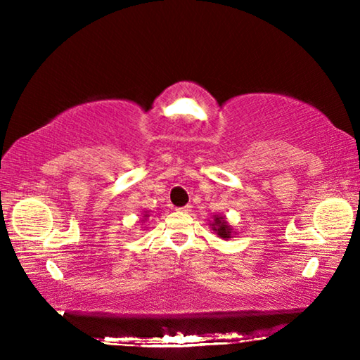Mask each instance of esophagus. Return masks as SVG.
I'll use <instances>...</instances> for the list:
<instances>
[{"label": "esophagus", "mask_w": 360, "mask_h": 360, "mask_svg": "<svg viewBox=\"0 0 360 360\" xmlns=\"http://www.w3.org/2000/svg\"><path fill=\"white\" fill-rule=\"evenodd\" d=\"M178 211H179V212H191V211H192V205L182 206V208H178Z\"/></svg>", "instance_id": "obj_1"}]
</instances>
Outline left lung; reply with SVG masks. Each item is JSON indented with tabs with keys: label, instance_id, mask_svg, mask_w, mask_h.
Segmentation results:
<instances>
[{
	"label": "left lung",
	"instance_id": "obj_1",
	"mask_svg": "<svg viewBox=\"0 0 360 360\" xmlns=\"http://www.w3.org/2000/svg\"><path fill=\"white\" fill-rule=\"evenodd\" d=\"M211 229L224 240L231 238V235H233V229L230 227L225 216H214V222L211 224Z\"/></svg>",
	"mask_w": 360,
	"mask_h": 360
}]
</instances>
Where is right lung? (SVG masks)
<instances>
[{"mask_svg":"<svg viewBox=\"0 0 360 360\" xmlns=\"http://www.w3.org/2000/svg\"><path fill=\"white\" fill-rule=\"evenodd\" d=\"M143 217H144V219H148V217H149V214H144Z\"/></svg>","mask_w":360,"mask_h":360,"instance_id":"right-lung-1","label":"right lung"}]
</instances>
